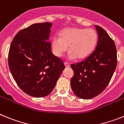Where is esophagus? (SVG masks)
Listing matches in <instances>:
<instances>
[{
  "label": "esophagus",
  "instance_id": "esophagus-1",
  "mask_svg": "<svg viewBox=\"0 0 124 124\" xmlns=\"http://www.w3.org/2000/svg\"><path fill=\"white\" fill-rule=\"evenodd\" d=\"M64 66H65L66 68H69V67H70V64H68V63H66V62H64Z\"/></svg>",
  "mask_w": 124,
  "mask_h": 124
}]
</instances>
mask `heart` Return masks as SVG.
<instances>
[{"label": "heart", "mask_w": 124, "mask_h": 124, "mask_svg": "<svg viewBox=\"0 0 124 124\" xmlns=\"http://www.w3.org/2000/svg\"><path fill=\"white\" fill-rule=\"evenodd\" d=\"M98 36L95 30L78 27H69L63 29L60 36L55 35L51 40L53 54L61 57L69 46V60L83 59L94 51Z\"/></svg>", "instance_id": "obj_1"}]
</instances>
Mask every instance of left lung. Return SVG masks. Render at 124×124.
<instances>
[{
	"label": "left lung",
	"mask_w": 124,
	"mask_h": 124,
	"mask_svg": "<svg viewBox=\"0 0 124 124\" xmlns=\"http://www.w3.org/2000/svg\"><path fill=\"white\" fill-rule=\"evenodd\" d=\"M98 34L95 50L84 61L71 64L74 76L71 86L74 94L83 99L96 97L109 84L117 66L114 40L102 27L94 25Z\"/></svg>",
	"instance_id": "1"
}]
</instances>
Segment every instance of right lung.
<instances>
[{"label":"right lung","mask_w":124,"mask_h":124,"mask_svg":"<svg viewBox=\"0 0 124 124\" xmlns=\"http://www.w3.org/2000/svg\"><path fill=\"white\" fill-rule=\"evenodd\" d=\"M49 22L35 23L18 31L11 43L8 62L11 74L22 90L29 96H48L65 68L53 54L49 41Z\"/></svg>","instance_id":"1"}]
</instances>
